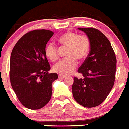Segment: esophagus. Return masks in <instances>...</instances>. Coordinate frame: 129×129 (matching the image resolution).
Returning <instances> with one entry per match:
<instances>
[{
	"label": "esophagus",
	"instance_id": "esophagus-1",
	"mask_svg": "<svg viewBox=\"0 0 129 129\" xmlns=\"http://www.w3.org/2000/svg\"><path fill=\"white\" fill-rule=\"evenodd\" d=\"M67 77V76H66V75H58V78H66Z\"/></svg>",
	"mask_w": 129,
	"mask_h": 129
}]
</instances>
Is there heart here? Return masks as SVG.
<instances>
[{
    "mask_svg": "<svg viewBox=\"0 0 129 129\" xmlns=\"http://www.w3.org/2000/svg\"><path fill=\"white\" fill-rule=\"evenodd\" d=\"M59 44L68 46L66 58L54 65L53 69L56 73L69 75L73 73L78 64L77 60H83L86 58L90 49V41L88 37L78 35L71 31L63 33L58 39ZM45 53L51 61L54 62L58 58L57 47L50 42L45 48Z\"/></svg>",
    "mask_w": 129,
    "mask_h": 129,
    "instance_id": "heart-1",
    "label": "heart"
}]
</instances>
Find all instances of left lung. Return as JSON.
Returning a JSON list of instances; mask_svg holds the SVG:
<instances>
[{
    "instance_id": "left-lung-1",
    "label": "left lung",
    "mask_w": 129,
    "mask_h": 129,
    "mask_svg": "<svg viewBox=\"0 0 129 129\" xmlns=\"http://www.w3.org/2000/svg\"><path fill=\"white\" fill-rule=\"evenodd\" d=\"M78 29L87 35L90 52L78 69L83 78H74L72 92L79 104L94 107L106 99L113 87L116 58L109 40L101 31L92 27Z\"/></svg>"
}]
</instances>
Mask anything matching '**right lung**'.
<instances>
[{
    "instance_id": "1",
    "label": "right lung",
    "mask_w": 129,
    "mask_h": 129,
    "mask_svg": "<svg viewBox=\"0 0 129 129\" xmlns=\"http://www.w3.org/2000/svg\"><path fill=\"white\" fill-rule=\"evenodd\" d=\"M54 33L46 29L25 33L14 46L10 58L11 87L21 104L29 109H39L49 102L52 83L56 73H49L51 67L45 53L47 42Z\"/></svg>"
}]
</instances>
